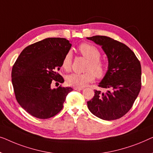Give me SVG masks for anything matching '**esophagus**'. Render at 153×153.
<instances>
[{
  "label": "esophagus",
  "mask_w": 153,
  "mask_h": 153,
  "mask_svg": "<svg viewBox=\"0 0 153 153\" xmlns=\"http://www.w3.org/2000/svg\"><path fill=\"white\" fill-rule=\"evenodd\" d=\"M74 89L76 90V91H81V90L84 89V88H82V87H74Z\"/></svg>",
  "instance_id": "esophagus-1"
}]
</instances>
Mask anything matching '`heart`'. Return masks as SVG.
<instances>
[{"label":"heart","mask_w":153,"mask_h":153,"mask_svg":"<svg viewBox=\"0 0 153 153\" xmlns=\"http://www.w3.org/2000/svg\"><path fill=\"white\" fill-rule=\"evenodd\" d=\"M80 54L88 59L85 67L87 71L82 74H73L66 77V83L75 87H83L91 82L96 77L104 76L107 71L105 63L100 59V52L93 45L83 43L78 47ZM72 64V55L68 52L62 60V66L66 71L71 70Z\"/></svg>","instance_id":"b5f03b06"}]
</instances>
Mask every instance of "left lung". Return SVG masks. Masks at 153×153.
Segmentation results:
<instances>
[{
    "mask_svg": "<svg viewBox=\"0 0 153 153\" xmlns=\"http://www.w3.org/2000/svg\"><path fill=\"white\" fill-rule=\"evenodd\" d=\"M102 47L108 59V70L98 87L106 91L95 90L87 102L89 111L106 120L121 118L132 108L141 87L140 62L126 44L106 36L87 37Z\"/></svg>",
    "mask_w": 153,
    "mask_h": 153,
    "instance_id": "left-lung-1",
    "label": "left lung"
}]
</instances>
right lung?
I'll use <instances>...</instances> for the list:
<instances>
[{"label":"right lung","mask_w":153,"mask_h":153,"mask_svg":"<svg viewBox=\"0 0 153 153\" xmlns=\"http://www.w3.org/2000/svg\"><path fill=\"white\" fill-rule=\"evenodd\" d=\"M71 44L64 38H47L23 49L12 70L16 99L33 117L46 119L62 110L71 87L52 89L51 83H63L58 74Z\"/></svg>","instance_id":"obj_1"}]
</instances>
